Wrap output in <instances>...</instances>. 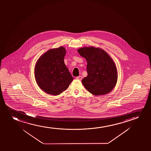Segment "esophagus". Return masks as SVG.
<instances>
[{
    "mask_svg": "<svg viewBox=\"0 0 151 151\" xmlns=\"http://www.w3.org/2000/svg\"><path fill=\"white\" fill-rule=\"evenodd\" d=\"M83 77L81 76H79L77 77L76 79L79 81H81L83 79Z\"/></svg>",
    "mask_w": 151,
    "mask_h": 151,
    "instance_id": "1",
    "label": "esophagus"
}]
</instances>
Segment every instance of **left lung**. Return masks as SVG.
<instances>
[{
  "mask_svg": "<svg viewBox=\"0 0 151 151\" xmlns=\"http://www.w3.org/2000/svg\"><path fill=\"white\" fill-rule=\"evenodd\" d=\"M86 59L88 75L81 81L90 93L94 95H105L116 86L118 70L111 57L101 48L89 46L77 50Z\"/></svg>",
  "mask_w": 151,
  "mask_h": 151,
  "instance_id": "8db88e82",
  "label": "left lung"
}]
</instances>
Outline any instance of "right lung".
<instances>
[{
    "label": "right lung",
    "instance_id": "right-lung-1",
    "mask_svg": "<svg viewBox=\"0 0 151 151\" xmlns=\"http://www.w3.org/2000/svg\"><path fill=\"white\" fill-rule=\"evenodd\" d=\"M65 48L48 50L40 57L35 67V77L40 88L45 93L59 95L68 88L74 78L64 63Z\"/></svg>",
    "mask_w": 151,
    "mask_h": 151
}]
</instances>
